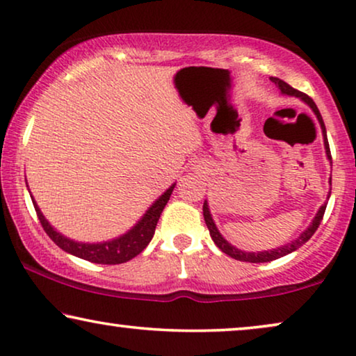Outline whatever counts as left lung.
<instances>
[{"mask_svg":"<svg viewBox=\"0 0 356 356\" xmlns=\"http://www.w3.org/2000/svg\"><path fill=\"white\" fill-rule=\"evenodd\" d=\"M274 84L279 87L282 94H286V95H295L298 97V99H301L305 102V104L309 105V108L314 111L316 118H318L319 124H321V129H323V136H324V147H325V155H327V159L330 160V163H332V155H330V149H329V143H327V136H325V126H324V121H323V116H321L318 106H316V104L313 102V99L311 97H308L306 94H303V92L296 90L293 89V87L286 84L285 81L279 79V77H272L270 79ZM330 184H332V178H330ZM329 199V197H327ZM325 207H327V202H324L323 206H321V209L318 211V213H316V217L313 218V222H311V225L306 228V230L301 233V235L296 238L295 241L289 243V245L285 246H280L277 248V250H270V251H262V252H246V251H241L238 250V248L232 246L230 243H228L225 238H223L220 235V232L217 230L216 223H213L212 220V216H211V211H209V206H207V201L204 202L202 206V213H204V220H206V225L209 228V233H211V238L213 240V243L218 246V250H222L225 254H228L230 257H233V259L236 261H243V262H270L274 259H279V257L282 256H286L290 254V252H293L298 250L300 246H303L306 241L309 240L311 236L314 235V232L318 230L319 223L321 220H323L324 217V212H325Z\"/></svg>","mask_w":356,"mask_h":356,"instance_id":"left-lung-1","label":"left lung"}]
</instances>
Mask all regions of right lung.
<instances>
[{"label": "right lung", "mask_w": 356, "mask_h": 356, "mask_svg": "<svg viewBox=\"0 0 356 356\" xmlns=\"http://www.w3.org/2000/svg\"><path fill=\"white\" fill-rule=\"evenodd\" d=\"M175 184H172L167 191H165L162 196H160L157 201H155L152 206L149 207V211L144 213V217L136 223V225L131 228L128 233H124L123 236L115 238L111 241L105 243H77L72 241L70 238L63 236L61 233H58L55 228H53L40 209L32 199L33 207H35L37 217L40 220L43 230L47 232V235L51 238L53 241L56 243V246H60L63 251L70 252L72 256L81 257V259L95 262V264H123V262H128L133 259L145 250V246L149 245L150 240H152L155 227H157V222L160 218V213L163 212L165 206H167L170 196H172ZM32 197V196H31Z\"/></svg>", "instance_id": "obj_1"}]
</instances>
